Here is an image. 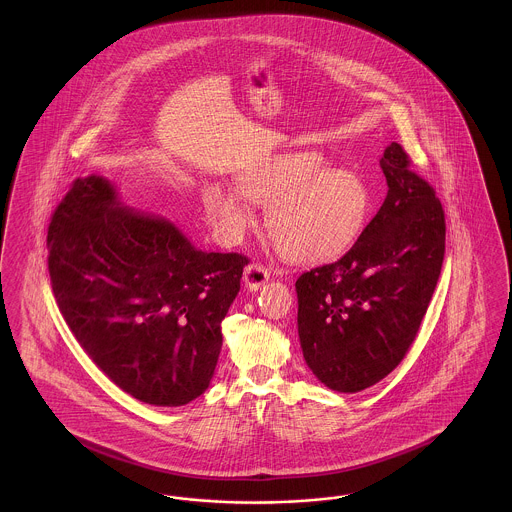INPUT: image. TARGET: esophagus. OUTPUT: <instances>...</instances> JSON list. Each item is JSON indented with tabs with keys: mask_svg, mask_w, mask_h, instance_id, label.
Listing matches in <instances>:
<instances>
[{
	"mask_svg": "<svg viewBox=\"0 0 512 512\" xmlns=\"http://www.w3.org/2000/svg\"><path fill=\"white\" fill-rule=\"evenodd\" d=\"M268 278H270V272H268V268L263 263L253 261V263H249L245 267L244 282L249 290H259L265 282H268Z\"/></svg>",
	"mask_w": 512,
	"mask_h": 512,
	"instance_id": "esophagus-1",
	"label": "esophagus"
}]
</instances>
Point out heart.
<instances>
[{"label":"heart","instance_id":"heart-1","mask_svg":"<svg viewBox=\"0 0 512 512\" xmlns=\"http://www.w3.org/2000/svg\"><path fill=\"white\" fill-rule=\"evenodd\" d=\"M238 190L253 203H268V238L295 263H320L340 255L361 232L370 203L359 176L330 169L315 151L268 159L245 172ZM203 209L226 240L240 238L253 222L244 199L219 184L203 190Z\"/></svg>","mask_w":512,"mask_h":512}]
</instances>
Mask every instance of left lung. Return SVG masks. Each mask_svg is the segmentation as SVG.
<instances>
[{
	"label": "left lung",
	"mask_w": 512,
	"mask_h": 512,
	"mask_svg": "<svg viewBox=\"0 0 512 512\" xmlns=\"http://www.w3.org/2000/svg\"><path fill=\"white\" fill-rule=\"evenodd\" d=\"M380 167L388 195L353 247L297 282L305 363L330 390L355 393L386 378L418 334L445 255V213L399 144Z\"/></svg>",
	"instance_id": "8db88e82"
}]
</instances>
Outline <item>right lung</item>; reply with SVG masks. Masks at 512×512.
<instances>
[{
  "mask_svg": "<svg viewBox=\"0 0 512 512\" xmlns=\"http://www.w3.org/2000/svg\"><path fill=\"white\" fill-rule=\"evenodd\" d=\"M48 251L59 311L111 382L157 407L209 388L245 255L195 249L169 220L124 209L99 176L76 178L55 207Z\"/></svg>",
  "mask_w": 512,
  "mask_h": 512,
  "instance_id": "1",
  "label": "right lung"
}]
</instances>
